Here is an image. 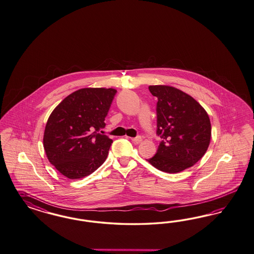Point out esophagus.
<instances>
[{"instance_id": "esophagus-1", "label": "esophagus", "mask_w": 254, "mask_h": 254, "mask_svg": "<svg viewBox=\"0 0 254 254\" xmlns=\"http://www.w3.org/2000/svg\"><path fill=\"white\" fill-rule=\"evenodd\" d=\"M131 140L133 141V142L139 143V142H140V141L142 140V138H141L140 136H138V137H135V138H131Z\"/></svg>"}]
</instances>
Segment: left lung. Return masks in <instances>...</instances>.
I'll use <instances>...</instances> for the list:
<instances>
[{
	"label": "left lung",
	"mask_w": 254,
	"mask_h": 254,
	"mask_svg": "<svg viewBox=\"0 0 254 254\" xmlns=\"http://www.w3.org/2000/svg\"><path fill=\"white\" fill-rule=\"evenodd\" d=\"M158 97L157 134L162 141L149 163L159 171L176 174L193 166L208 148L209 116L192 96L167 85H150Z\"/></svg>",
	"instance_id": "8db88e82"
}]
</instances>
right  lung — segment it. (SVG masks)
<instances>
[{"mask_svg":"<svg viewBox=\"0 0 254 254\" xmlns=\"http://www.w3.org/2000/svg\"><path fill=\"white\" fill-rule=\"evenodd\" d=\"M113 88H82L50 115L43 138L49 161L62 175L79 179L101 166L113 140L98 133L116 94Z\"/></svg>","mask_w":254,"mask_h":254,"instance_id":"obj_1","label":"right lung"}]
</instances>
